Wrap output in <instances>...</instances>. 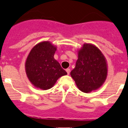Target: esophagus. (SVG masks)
<instances>
[{"label":"esophagus","instance_id":"esophagus-1","mask_svg":"<svg viewBox=\"0 0 128 128\" xmlns=\"http://www.w3.org/2000/svg\"><path fill=\"white\" fill-rule=\"evenodd\" d=\"M66 72L67 74H69L70 73V68H67V69H66Z\"/></svg>","mask_w":128,"mask_h":128}]
</instances>
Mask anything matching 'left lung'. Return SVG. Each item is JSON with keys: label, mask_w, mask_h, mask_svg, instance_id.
<instances>
[{"label": "left lung", "mask_w": 128, "mask_h": 128, "mask_svg": "<svg viewBox=\"0 0 128 128\" xmlns=\"http://www.w3.org/2000/svg\"><path fill=\"white\" fill-rule=\"evenodd\" d=\"M70 75L82 92L88 93L96 90L107 78L105 56L96 45L85 43L78 50V60Z\"/></svg>", "instance_id": "left-lung-1"}]
</instances>
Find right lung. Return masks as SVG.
Returning a JSON list of instances; mask_svg holds the SVG:
<instances>
[{"label":"right lung","mask_w":128,"mask_h":128,"mask_svg":"<svg viewBox=\"0 0 128 128\" xmlns=\"http://www.w3.org/2000/svg\"><path fill=\"white\" fill-rule=\"evenodd\" d=\"M57 47L49 41H42L32 48L26 59L25 69L30 83L37 88H52L59 78L67 74L54 55Z\"/></svg>","instance_id":"add662e5"}]
</instances>
